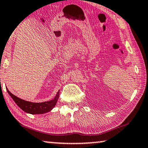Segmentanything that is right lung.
Wrapping results in <instances>:
<instances>
[{"label": "right lung", "instance_id": "add662e5", "mask_svg": "<svg viewBox=\"0 0 148 148\" xmlns=\"http://www.w3.org/2000/svg\"><path fill=\"white\" fill-rule=\"evenodd\" d=\"M9 95L12 97V99L15 102L19 107L27 113L32 114H45L50 111L56 105L57 102L58 101L59 97H60V90L57 92L56 97L53 99L49 101H45L42 103H32L25 101L22 99L17 97L14 95L12 93L9 91L8 88H6Z\"/></svg>", "mask_w": 148, "mask_h": 148}]
</instances>
